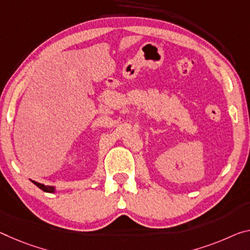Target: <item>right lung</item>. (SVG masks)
I'll list each match as a JSON object with an SVG mask.
<instances>
[{
  "label": "right lung",
  "mask_w": 250,
  "mask_h": 250,
  "mask_svg": "<svg viewBox=\"0 0 250 250\" xmlns=\"http://www.w3.org/2000/svg\"><path fill=\"white\" fill-rule=\"evenodd\" d=\"M33 184L37 186V187H39L41 190H43L44 192H50V193H54L57 192V189H55V187H52V186H45L43 184H40V182H37V181H33Z\"/></svg>",
  "instance_id": "right-lung-1"
}]
</instances>
